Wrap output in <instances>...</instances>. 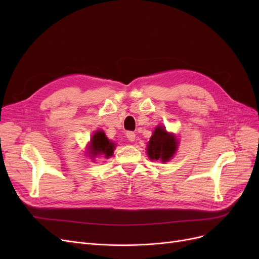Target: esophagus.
<instances>
[{
  "instance_id": "obj_1",
  "label": "esophagus",
  "mask_w": 259,
  "mask_h": 259,
  "mask_svg": "<svg viewBox=\"0 0 259 259\" xmlns=\"http://www.w3.org/2000/svg\"><path fill=\"white\" fill-rule=\"evenodd\" d=\"M126 137L128 138L130 142H134L135 138H136V134L134 132H127L126 133Z\"/></svg>"
}]
</instances>
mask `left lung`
<instances>
[{
	"instance_id": "8db88e82",
	"label": "left lung",
	"mask_w": 259,
	"mask_h": 259,
	"mask_svg": "<svg viewBox=\"0 0 259 259\" xmlns=\"http://www.w3.org/2000/svg\"><path fill=\"white\" fill-rule=\"evenodd\" d=\"M178 142L176 136L166 132L165 127L159 125L156 126L152 136L147 145V154L151 161L167 162L175 154Z\"/></svg>"
}]
</instances>
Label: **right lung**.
Here are the masks:
<instances>
[{
    "label": "right lung",
    "mask_w": 259,
    "mask_h": 259,
    "mask_svg": "<svg viewBox=\"0 0 259 259\" xmlns=\"http://www.w3.org/2000/svg\"><path fill=\"white\" fill-rule=\"evenodd\" d=\"M115 149V144L109 140L103 131H97L94 133L91 142L88 147V153L90 158L94 159L97 155H104L106 159L112 156Z\"/></svg>",
    "instance_id": "obj_1"
}]
</instances>
